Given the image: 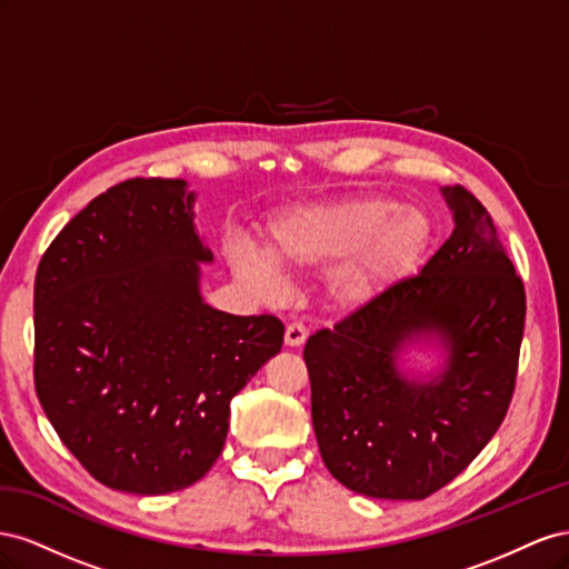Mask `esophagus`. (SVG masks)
<instances>
[{"label":"esophagus","mask_w":569,"mask_h":569,"mask_svg":"<svg viewBox=\"0 0 569 569\" xmlns=\"http://www.w3.org/2000/svg\"><path fill=\"white\" fill-rule=\"evenodd\" d=\"M305 340H307L305 323H300V321L288 323V327H286V346L288 348H300Z\"/></svg>","instance_id":"1"}]
</instances>
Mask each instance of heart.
Returning <instances> with one entry per match:
<instances>
[{
    "label": "heart",
    "mask_w": 569,
    "mask_h": 569,
    "mask_svg": "<svg viewBox=\"0 0 569 569\" xmlns=\"http://www.w3.org/2000/svg\"><path fill=\"white\" fill-rule=\"evenodd\" d=\"M427 236L429 221L417 209L381 198H346L293 209L267 229V257L236 242L229 262L262 298L279 296L277 268L298 276L333 264L323 281L329 300L340 310H360L415 262Z\"/></svg>",
    "instance_id": "1"
}]
</instances>
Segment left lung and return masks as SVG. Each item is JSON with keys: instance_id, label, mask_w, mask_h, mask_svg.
Segmentation results:
<instances>
[{"instance_id": "1", "label": "left lung", "mask_w": 569, "mask_h": 569, "mask_svg": "<svg viewBox=\"0 0 569 569\" xmlns=\"http://www.w3.org/2000/svg\"><path fill=\"white\" fill-rule=\"evenodd\" d=\"M443 198L456 229L421 271L307 338L302 352L321 460L369 498L443 489L491 441L515 393L525 283L475 194L452 186ZM421 337L447 350L429 382L397 369L401 348Z\"/></svg>"}]
</instances>
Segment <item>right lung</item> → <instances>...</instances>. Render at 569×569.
I'll list each match as a JSON object with an SVG mask.
<instances>
[{"label": "right lung", "instance_id": "add662e5", "mask_svg": "<svg viewBox=\"0 0 569 569\" xmlns=\"http://www.w3.org/2000/svg\"><path fill=\"white\" fill-rule=\"evenodd\" d=\"M181 178H131L78 212L36 276V393L61 443L109 489L161 496L221 456L231 400L283 346L271 315L200 296L214 254Z\"/></svg>", "mask_w": 569, "mask_h": 569}]
</instances>
